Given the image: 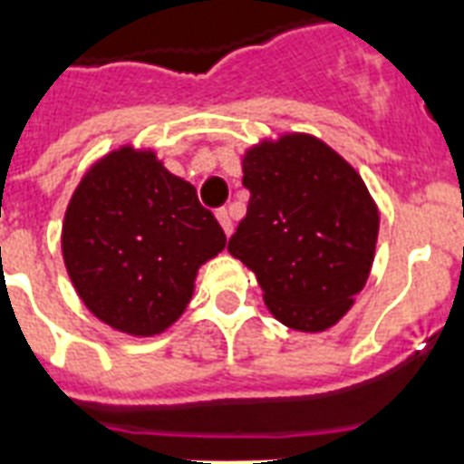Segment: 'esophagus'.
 <instances>
[{"instance_id": "34e87169", "label": "esophagus", "mask_w": 464, "mask_h": 464, "mask_svg": "<svg viewBox=\"0 0 464 464\" xmlns=\"http://www.w3.org/2000/svg\"><path fill=\"white\" fill-rule=\"evenodd\" d=\"M217 218H218V224H221V228H224L226 236H231L233 221H231V217H228V209H224V207H221V209H217Z\"/></svg>"}]
</instances>
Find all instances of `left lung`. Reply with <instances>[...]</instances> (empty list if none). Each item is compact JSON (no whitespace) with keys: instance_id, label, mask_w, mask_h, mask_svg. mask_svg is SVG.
Segmentation results:
<instances>
[{"instance_id":"8db88e82","label":"left lung","mask_w":464,"mask_h":464,"mask_svg":"<svg viewBox=\"0 0 464 464\" xmlns=\"http://www.w3.org/2000/svg\"><path fill=\"white\" fill-rule=\"evenodd\" d=\"M243 188L250 202L228 253L253 269L279 323L332 327L373 265L378 209L361 175L315 137L286 134L247 151Z\"/></svg>"}]
</instances>
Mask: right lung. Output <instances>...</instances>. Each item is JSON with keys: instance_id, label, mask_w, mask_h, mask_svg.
Segmentation results:
<instances>
[{"instance_id": "obj_1", "label": "right lung", "mask_w": 464, "mask_h": 464, "mask_svg": "<svg viewBox=\"0 0 464 464\" xmlns=\"http://www.w3.org/2000/svg\"><path fill=\"white\" fill-rule=\"evenodd\" d=\"M224 246V228L197 189L151 151L132 149L83 175L62 226L64 265L86 308L140 337L182 315L197 269Z\"/></svg>"}]
</instances>
